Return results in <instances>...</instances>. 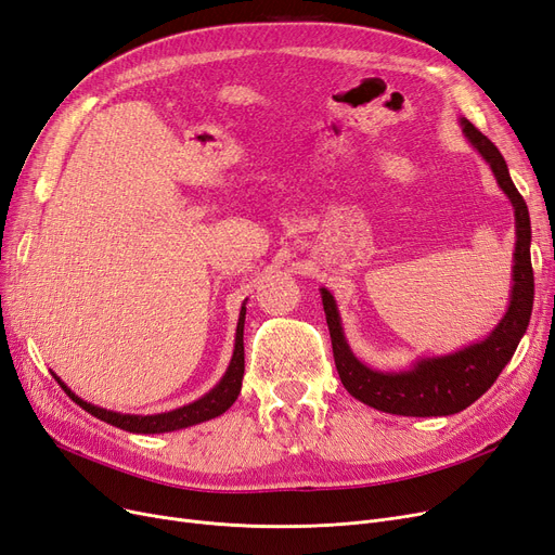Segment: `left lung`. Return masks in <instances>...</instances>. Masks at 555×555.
I'll list each match as a JSON object with an SVG mask.
<instances>
[{
  "mask_svg": "<svg viewBox=\"0 0 555 555\" xmlns=\"http://www.w3.org/2000/svg\"><path fill=\"white\" fill-rule=\"evenodd\" d=\"M462 125L464 134L482 154L485 162L492 166L496 182L515 207L517 248L513 269V298H509L503 321L485 341L447 354V358L421 360L414 369L403 373H380L364 366L350 352L341 332L335 298L321 289L325 321L332 339V354H335V366L341 385L358 401L380 412L403 416H447L469 408L494 385L499 373L513 360L519 339L528 327L530 312H533L535 280L533 263H530V218L526 201L513 180H509L505 159L501 157L496 145L469 120H462Z\"/></svg>",
  "mask_w": 555,
  "mask_h": 555,
  "instance_id": "1",
  "label": "left lung"
}]
</instances>
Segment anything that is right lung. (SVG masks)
<instances>
[{
	"instance_id": "obj_1",
	"label": "right lung",
	"mask_w": 555,
	"mask_h": 555,
	"mask_svg": "<svg viewBox=\"0 0 555 555\" xmlns=\"http://www.w3.org/2000/svg\"><path fill=\"white\" fill-rule=\"evenodd\" d=\"M243 321H246V307H241V317H238V325H236V344H234V354H232V362L228 373L223 375V380H220L207 396H203L201 401H195L191 405H184L180 410H172L166 414H152V416H137V414H118V412H106L102 408H95L91 403L81 401L77 398L68 387H65L56 375L54 378L59 380V385L63 387V391L68 393L73 401L86 410L88 414H93L106 424L122 428L127 433H168V430H180L186 426H195V424H203V421H209L214 416L223 414L234 401L241 391V380H243Z\"/></svg>"
}]
</instances>
